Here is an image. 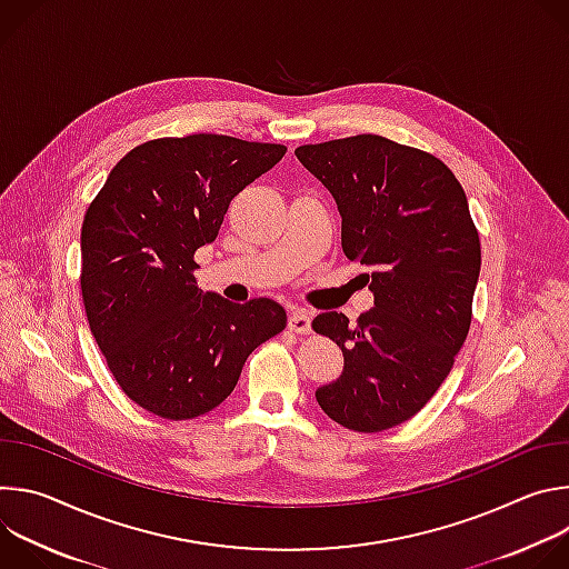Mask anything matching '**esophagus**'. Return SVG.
Returning a JSON list of instances; mask_svg holds the SVG:
<instances>
[{
  "label": "esophagus",
  "mask_w": 569,
  "mask_h": 569,
  "mask_svg": "<svg viewBox=\"0 0 569 569\" xmlns=\"http://www.w3.org/2000/svg\"><path fill=\"white\" fill-rule=\"evenodd\" d=\"M310 319H312V317H310L308 310L297 308V310H292L290 317H288V329H290L292 333L306 336V333H310Z\"/></svg>",
  "instance_id": "esophagus-1"
}]
</instances>
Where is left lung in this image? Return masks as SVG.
I'll return each instance as SVG.
<instances>
[{
	"label": "left lung",
	"mask_w": 569,
	"mask_h": 569,
	"mask_svg": "<svg viewBox=\"0 0 569 569\" xmlns=\"http://www.w3.org/2000/svg\"><path fill=\"white\" fill-rule=\"evenodd\" d=\"M342 216V250L371 268L373 308L312 319L345 356L342 376L315 391L319 408L356 432L412 419L466 342L481 250L466 193L430 152L356 134L295 150Z\"/></svg>",
	"instance_id": "obj_1"
}]
</instances>
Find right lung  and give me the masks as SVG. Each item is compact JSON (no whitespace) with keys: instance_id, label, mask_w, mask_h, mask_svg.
I'll list each match as a JSON object with an SVG mask.
<instances>
[{"instance_id":"right-lung-1","label":"right lung","mask_w":569,"mask_h":569,"mask_svg":"<svg viewBox=\"0 0 569 569\" xmlns=\"http://www.w3.org/2000/svg\"><path fill=\"white\" fill-rule=\"evenodd\" d=\"M286 154L227 134L152 139L110 171L80 229V290L92 336L130 400L171 421L211 412L248 356L286 329L272 299L202 292L198 248L229 202Z\"/></svg>"}]
</instances>
